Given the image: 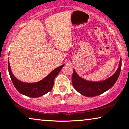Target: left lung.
Instances as JSON below:
<instances>
[{
	"label": "left lung",
	"mask_w": 129,
	"mask_h": 129,
	"mask_svg": "<svg viewBox=\"0 0 129 129\" xmlns=\"http://www.w3.org/2000/svg\"><path fill=\"white\" fill-rule=\"evenodd\" d=\"M121 68V58L120 61L118 69L115 73L105 80L101 81H91L79 77L75 70L72 75V83L74 89L82 95L87 97L96 96L103 93L115 83L118 79Z\"/></svg>",
	"instance_id": "obj_1"
}]
</instances>
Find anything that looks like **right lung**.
I'll use <instances>...</instances> for the list:
<instances>
[{
    "label": "right lung",
    "instance_id": "right-lung-1",
    "mask_svg": "<svg viewBox=\"0 0 129 129\" xmlns=\"http://www.w3.org/2000/svg\"><path fill=\"white\" fill-rule=\"evenodd\" d=\"M63 66L64 65L56 68L42 80L36 83H30L22 82L18 80L11 72L9 60L8 62V67L9 76L15 87L20 93L31 98L42 96L44 94L50 92L53 86L55 78L60 72Z\"/></svg>",
    "mask_w": 129,
    "mask_h": 129
}]
</instances>
